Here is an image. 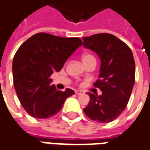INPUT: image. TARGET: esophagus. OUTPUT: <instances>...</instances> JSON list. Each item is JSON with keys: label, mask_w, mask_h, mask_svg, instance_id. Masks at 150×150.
<instances>
[{"label": "esophagus", "mask_w": 150, "mask_h": 150, "mask_svg": "<svg viewBox=\"0 0 150 150\" xmlns=\"http://www.w3.org/2000/svg\"><path fill=\"white\" fill-rule=\"evenodd\" d=\"M75 93L77 94V95H82L84 93V91H83V90H76L75 91Z\"/></svg>", "instance_id": "34e87169"}]
</instances>
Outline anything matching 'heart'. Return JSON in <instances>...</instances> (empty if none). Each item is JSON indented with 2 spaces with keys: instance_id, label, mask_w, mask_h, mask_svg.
Returning <instances> with one entry per match:
<instances>
[{
  "instance_id": "b5f03b06",
  "label": "heart",
  "mask_w": 150,
  "mask_h": 150,
  "mask_svg": "<svg viewBox=\"0 0 150 150\" xmlns=\"http://www.w3.org/2000/svg\"><path fill=\"white\" fill-rule=\"evenodd\" d=\"M91 57H93L92 55H90V54H84L83 56V61L86 60V59H88V58H91Z\"/></svg>"
}]
</instances>
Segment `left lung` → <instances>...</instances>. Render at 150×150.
I'll list each match as a JSON object with an SVG mask.
<instances>
[{
  "mask_svg": "<svg viewBox=\"0 0 150 150\" xmlns=\"http://www.w3.org/2000/svg\"><path fill=\"white\" fill-rule=\"evenodd\" d=\"M85 48L100 57L99 79L93 83L102 92L100 96L88 93L90 101L83 112L93 121L107 123L125 110L135 83L132 52L121 40L109 33L83 37Z\"/></svg>",
  "mask_w": 150,
  "mask_h": 150,
  "instance_id": "obj_1",
  "label": "left lung"
}]
</instances>
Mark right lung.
Returning <instances> with one entry per match:
<instances>
[{"mask_svg": "<svg viewBox=\"0 0 150 150\" xmlns=\"http://www.w3.org/2000/svg\"><path fill=\"white\" fill-rule=\"evenodd\" d=\"M78 37L65 38L40 32L27 40L13 60V85L24 110L37 119L57 115L65 100L75 92L57 90L51 75L60 71L68 57L80 45Z\"/></svg>", "mask_w": 150, "mask_h": 150, "instance_id": "1", "label": "right lung"}]
</instances>
